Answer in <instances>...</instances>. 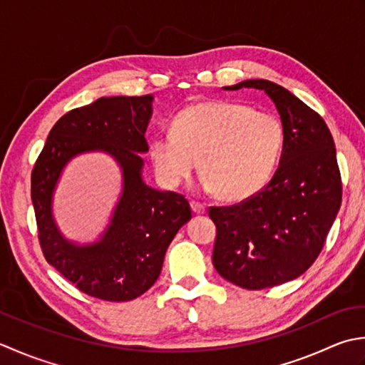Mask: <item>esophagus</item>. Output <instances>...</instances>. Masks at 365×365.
<instances>
[{"instance_id":"obj_1","label":"esophagus","mask_w":365,"mask_h":365,"mask_svg":"<svg viewBox=\"0 0 365 365\" xmlns=\"http://www.w3.org/2000/svg\"><path fill=\"white\" fill-rule=\"evenodd\" d=\"M190 207L195 214H205L206 212L205 205L200 203V202H195V200H192V202H190Z\"/></svg>"}]
</instances>
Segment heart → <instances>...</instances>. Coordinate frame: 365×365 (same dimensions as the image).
Listing matches in <instances>:
<instances>
[{
  "mask_svg": "<svg viewBox=\"0 0 365 365\" xmlns=\"http://www.w3.org/2000/svg\"><path fill=\"white\" fill-rule=\"evenodd\" d=\"M285 143V128L269 111L245 103L205 101L176 113L172 132L150 143L155 175L178 187L202 167L206 189L230 202H242L272 180Z\"/></svg>",
  "mask_w": 365,
  "mask_h": 365,
  "instance_id": "heart-1",
  "label": "heart"
}]
</instances>
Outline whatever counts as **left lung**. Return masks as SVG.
<instances>
[{"label": "left lung", "mask_w": 365, "mask_h": 365, "mask_svg": "<svg viewBox=\"0 0 365 365\" xmlns=\"http://www.w3.org/2000/svg\"><path fill=\"white\" fill-rule=\"evenodd\" d=\"M263 89L285 128L280 165L257 195L232 206H211L217 228L212 263L225 280L264 289L299 277L314 264L341 203L336 146L324 120L277 83L245 80Z\"/></svg>", "instance_id": "left-lung-1"}]
</instances>
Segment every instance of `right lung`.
<instances>
[{"label":"right lung","instance_id":"1","mask_svg":"<svg viewBox=\"0 0 365 365\" xmlns=\"http://www.w3.org/2000/svg\"><path fill=\"white\" fill-rule=\"evenodd\" d=\"M153 96H113L73 108L51 128L31 172L37 237L46 257L64 279L98 299L132 301L158 280L170 242L190 205L176 192H160L141 181L148 151L145 132ZM106 150L123 168V193L108 232L91 246L66 242L51 215V195L61 170L73 155Z\"/></svg>","mask_w":365,"mask_h":365}]
</instances>
